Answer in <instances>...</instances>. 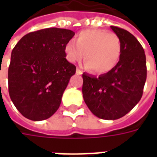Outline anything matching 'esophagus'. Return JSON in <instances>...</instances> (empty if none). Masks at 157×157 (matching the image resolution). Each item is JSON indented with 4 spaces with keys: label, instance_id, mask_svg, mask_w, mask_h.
Masks as SVG:
<instances>
[{
    "label": "esophagus",
    "instance_id": "esophagus-1",
    "mask_svg": "<svg viewBox=\"0 0 157 157\" xmlns=\"http://www.w3.org/2000/svg\"><path fill=\"white\" fill-rule=\"evenodd\" d=\"M76 74H77V75H82V71H81V70H79V69L77 68L76 69Z\"/></svg>",
    "mask_w": 157,
    "mask_h": 157
}]
</instances>
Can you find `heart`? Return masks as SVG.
<instances>
[{"mask_svg":"<svg viewBox=\"0 0 157 157\" xmlns=\"http://www.w3.org/2000/svg\"><path fill=\"white\" fill-rule=\"evenodd\" d=\"M120 39L114 33L102 29H86L76 35L75 42L65 45L66 59L71 63L84 58V65L98 74L108 73L118 64L121 55Z\"/></svg>","mask_w":157,"mask_h":157,"instance_id":"b5f03b06","label":"heart"}]
</instances>
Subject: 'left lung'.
Returning <instances> with one entry per match:
<instances>
[{"mask_svg":"<svg viewBox=\"0 0 157 157\" xmlns=\"http://www.w3.org/2000/svg\"><path fill=\"white\" fill-rule=\"evenodd\" d=\"M122 44L119 61L98 77L82 74V94L90 111L98 118L114 120L127 114L141 98L146 81L144 48L135 36L111 26Z\"/></svg>","mask_w":157,"mask_h":157,"instance_id":"8db88e82","label":"left lung"}]
</instances>
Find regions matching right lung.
I'll return each instance as SVG.
<instances>
[{
  "instance_id": "obj_1",
  "label": "right lung",
  "mask_w": 157,
  "mask_h": 157,
  "mask_svg": "<svg viewBox=\"0 0 157 157\" xmlns=\"http://www.w3.org/2000/svg\"><path fill=\"white\" fill-rule=\"evenodd\" d=\"M74 35L69 29H41L23 36L12 49L9 95L25 118L41 121L58 110L76 69L65 53V44Z\"/></svg>"
}]
</instances>
